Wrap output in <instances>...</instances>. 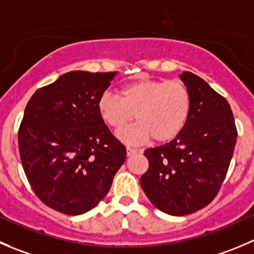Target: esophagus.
<instances>
[{
    "label": "esophagus",
    "instance_id": "esophagus-1",
    "mask_svg": "<svg viewBox=\"0 0 254 254\" xmlns=\"http://www.w3.org/2000/svg\"><path fill=\"white\" fill-rule=\"evenodd\" d=\"M139 151H140V150L134 149V147H130V146L127 147V156H132V155L137 154Z\"/></svg>",
    "mask_w": 254,
    "mask_h": 254
}]
</instances>
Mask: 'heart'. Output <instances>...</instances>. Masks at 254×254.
<instances>
[{"instance_id": "b5f03b06", "label": "heart", "mask_w": 254, "mask_h": 254, "mask_svg": "<svg viewBox=\"0 0 254 254\" xmlns=\"http://www.w3.org/2000/svg\"><path fill=\"white\" fill-rule=\"evenodd\" d=\"M120 98L110 92L98 99V113L105 124L120 129L134 118L136 123L118 131L127 144H140L154 137L160 142L176 137L191 113V94L180 80L140 79L120 89Z\"/></svg>"}]
</instances>
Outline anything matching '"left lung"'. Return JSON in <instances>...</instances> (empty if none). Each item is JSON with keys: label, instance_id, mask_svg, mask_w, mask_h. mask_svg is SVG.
Returning a JSON list of instances; mask_svg holds the SVG:
<instances>
[{"label": "left lung", "instance_id": "1", "mask_svg": "<svg viewBox=\"0 0 254 254\" xmlns=\"http://www.w3.org/2000/svg\"><path fill=\"white\" fill-rule=\"evenodd\" d=\"M191 94V113L182 131L145 150L149 170L140 185L162 212L184 216L207 206L225 180L237 141L227 100L191 72L179 75Z\"/></svg>", "mask_w": 254, "mask_h": 254}]
</instances>
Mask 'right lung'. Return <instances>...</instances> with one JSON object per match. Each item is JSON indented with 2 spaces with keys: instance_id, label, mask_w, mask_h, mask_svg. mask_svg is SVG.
<instances>
[{
  "instance_id": "obj_1",
  "label": "right lung",
  "mask_w": 254,
  "mask_h": 254,
  "mask_svg": "<svg viewBox=\"0 0 254 254\" xmlns=\"http://www.w3.org/2000/svg\"><path fill=\"white\" fill-rule=\"evenodd\" d=\"M117 74L68 72L37 90L24 109L18 131L24 174L53 210L77 216L94 208L127 159L97 108Z\"/></svg>"
}]
</instances>
